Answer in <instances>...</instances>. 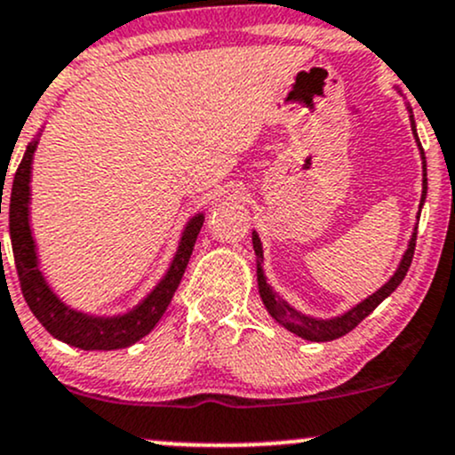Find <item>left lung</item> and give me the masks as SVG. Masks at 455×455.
Wrapping results in <instances>:
<instances>
[{"label": "left lung", "mask_w": 455, "mask_h": 455, "mask_svg": "<svg viewBox=\"0 0 455 455\" xmlns=\"http://www.w3.org/2000/svg\"><path fill=\"white\" fill-rule=\"evenodd\" d=\"M411 121H412V133H414V138H417V129H414V118L412 116H411ZM417 142H419V138H417ZM419 147H421V144H419ZM421 159H423V192H421V204H423V201H426V194H427L426 155H423V148H421ZM414 243H417V233H412L411 243H408V251L403 252L402 263H399L397 272L393 274L391 281L384 284V287L378 289L376 293H371L367 300L356 304L352 311H347L346 315H341V317L315 319V317H307V315H302V313H298L296 308L289 307V304L284 302L283 298H278L276 293L272 291V287L267 284L266 276H263V269H261V263H263L261 239H259L257 233H252V248H254V254H257L259 293H261V300H263V304H266L269 315L276 319L278 323H283V326L287 328L289 332L298 334V337L307 339V341H317V343L332 341V339H339V337H343V334H347L349 331H354V328H356L358 323H361L363 319H365L369 313H371L373 308H376L378 304L384 300V298H388L393 291H395V289L399 287V283H402L403 276H406L408 267H411V263H412Z\"/></svg>", "instance_id": "obj_1"}]
</instances>
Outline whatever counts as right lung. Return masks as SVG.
<instances>
[{
	"label": "right lung",
	"instance_id": "add662e5",
	"mask_svg": "<svg viewBox=\"0 0 455 455\" xmlns=\"http://www.w3.org/2000/svg\"><path fill=\"white\" fill-rule=\"evenodd\" d=\"M38 140L28 144L21 164L14 172L12 192L8 201L10 216V243H12L14 266H17L19 283L29 311L36 315L38 322L47 328L49 334L79 349H118L129 347L140 341L144 334L155 328L171 304L183 272H186L189 257H192L194 243L204 222L203 213L189 220L183 231L179 251L174 254L172 266L168 269L162 283L138 304L133 311L121 317H90L84 313L73 311L67 304L60 302L56 293L44 283L41 269H38L36 248H34L32 231H29V174H32V159L36 151ZM2 213V203H0Z\"/></svg>",
	"mask_w": 455,
	"mask_h": 455
}]
</instances>
